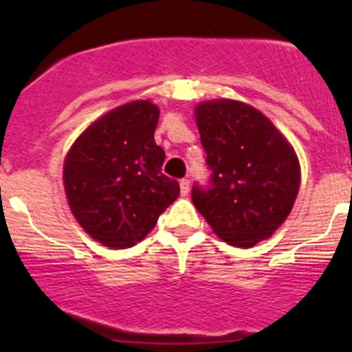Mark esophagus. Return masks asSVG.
<instances>
[{
  "instance_id": "esophagus-1",
  "label": "esophagus",
  "mask_w": 352,
  "mask_h": 352,
  "mask_svg": "<svg viewBox=\"0 0 352 352\" xmlns=\"http://www.w3.org/2000/svg\"><path fill=\"white\" fill-rule=\"evenodd\" d=\"M179 190H182V195L188 194V192H190V182L186 178H183L182 182H179Z\"/></svg>"
}]
</instances>
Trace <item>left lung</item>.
<instances>
[{"label": "left lung", "mask_w": 352, "mask_h": 352, "mask_svg": "<svg viewBox=\"0 0 352 352\" xmlns=\"http://www.w3.org/2000/svg\"><path fill=\"white\" fill-rule=\"evenodd\" d=\"M210 179L192 201L220 238L254 247L282 226L300 188L294 149L257 109L234 100L195 107Z\"/></svg>", "instance_id": "obj_1"}]
</instances>
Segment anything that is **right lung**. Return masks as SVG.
I'll use <instances>...</instances> for the list:
<instances>
[{
	"instance_id": "obj_1",
	"label": "right lung",
	"mask_w": 352,
	"mask_h": 352,
	"mask_svg": "<svg viewBox=\"0 0 352 352\" xmlns=\"http://www.w3.org/2000/svg\"><path fill=\"white\" fill-rule=\"evenodd\" d=\"M158 114L148 100L121 105L96 120L67 155L72 213L105 247L139 243L179 195V183L162 174L166 153L153 138Z\"/></svg>"
}]
</instances>
